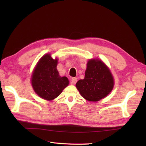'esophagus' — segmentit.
<instances>
[{
	"mask_svg": "<svg viewBox=\"0 0 146 146\" xmlns=\"http://www.w3.org/2000/svg\"><path fill=\"white\" fill-rule=\"evenodd\" d=\"M78 81V78H73L71 79V84L72 85H75L76 84V83Z\"/></svg>",
	"mask_w": 146,
	"mask_h": 146,
	"instance_id": "obj_1",
	"label": "esophagus"
}]
</instances>
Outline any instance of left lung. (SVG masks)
<instances>
[{
  "mask_svg": "<svg viewBox=\"0 0 146 146\" xmlns=\"http://www.w3.org/2000/svg\"><path fill=\"white\" fill-rule=\"evenodd\" d=\"M113 86V78L109 68L97 59L88 61L85 78L78 80L76 84L80 95L90 102H97L105 98Z\"/></svg>",
  "mask_w": 146,
  "mask_h": 146,
  "instance_id": "8db88e82",
  "label": "left lung"
}]
</instances>
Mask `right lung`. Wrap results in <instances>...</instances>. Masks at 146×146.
Masks as SVG:
<instances>
[{
	"label": "right lung",
	"mask_w": 146,
	"mask_h": 146,
	"mask_svg": "<svg viewBox=\"0 0 146 146\" xmlns=\"http://www.w3.org/2000/svg\"><path fill=\"white\" fill-rule=\"evenodd\" d=\"M58 59H52L46 54L40 59L33 71L31 84L34 90L40 97L52 100L58 97L69 84L66 76L61 77L57 70Z\"/></svg>",
	"instance_id": "add662e5"
}]
</instances>
